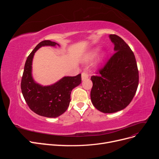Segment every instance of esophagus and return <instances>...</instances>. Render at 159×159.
I'll return each mask as SVG.
<instances>
[{
    "label": "esophagus",
    "mask_w": 159,
    "mask_h": 159,
    "mask_svg": "<svg viewBox=\"0 0 159 159\" xmlns=\"http://www.w3.org/2000/svg\"><path fill=\"white\" fill-rule=\"evenodd\" d=\"M88 74L86 73V72H83L82 74H81V80L82 81H84V80H85L86 79H88Z\"/></svg>",
    "instance_id": "1"
}]
</instances>
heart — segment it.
<instances>
[{
    "mask_svg": "<svg viewBox=\"0 0 159 159\" xmlns=\"http://www.w3.org/2000/svg\"><path fill=\"white\" fill-rule=\"evenodd\" d=\"M99 51V47H95L94 48L90 50L87 54H85L84 59V62L85 64H89L91 61H92L95 57L97 56L98 53ZM107 56V53L105 52H102L101 54L97 57L95 60V66H99L104 61L105 57Z\"/></svg>",
    "mask_w": 159,
    "mask_h": 159,
    "instance_id": "b5f03b06",
    "label": "heart"
}]
</instances>
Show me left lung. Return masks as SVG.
I'll list each match as a JSON object with an SVG mask.
<instances>
[{"label": "left lung", "instance_id": "obj_1", "mask_svg": "<svg viewBox=\"0 0 159 159\" xmlns=\"http://www.w3.org/2000/svg\"><path fill=\"white\" fill-rule=\"evenodd\" d=\"M109 37L115 53L99 71V76L91 78V102L105 113L125 108L135 95L139 84V71L133 52L121 38L115 34Z\"/></svg>", "mask_w": 159, "mask_h": 159}]
</instances>
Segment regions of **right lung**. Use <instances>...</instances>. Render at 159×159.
<instances>
[{"label":"right lung","instance_id":"1","mask_svg":"<svg viewBox=\"0 0 159 159\" xmlns=\"http://www.w3.org/2000/svg\"><path fill=\"white\" fill-rule=\"evenodd\" d=\"M60 46L50 40L40 42L27 57L21 81V90L28 107L40 116L56 118L68 109L71 101L72 89L81 83V74L64 76L56 83L42 85L37 83L32 76V61L36 52L43 46Z\"/></svg>","mask_w":159,"mask_h":159}]
</instances>
